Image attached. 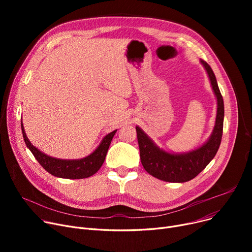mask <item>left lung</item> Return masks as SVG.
Listing matches in <instances>:
<instances>
[{
	"instance_id": "left-lung-1",
	"label": "left lung",
	"mask_w": 252,
	"mask_h": 252,
	"mask_svg": "<svg viewBox=\"0 0 252 252\" xmlns=\"http://www.w3.org/2000/svg\"><path fill=\"white\" fill-rule=\"evenodd\" d=\"M200 62L207 72L218 104L213 133L202 146L185 153H170L158 147L140 126H136L142 165L148 174L161 181L184 183L194 179L214 159L220 148L224 115L223 100L213 69L205 61Z\"/></svg>"
}]
</instances>
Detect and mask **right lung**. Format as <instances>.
Instances as JSON below:
<instances>
[{"instance_id": "right-lung-1", "label": "right lung", "mask_w": 252, "mask_h": 252, "mask_svg": "<svg viewBox=\"0 0 252 252\" xmlns=\"http://www.w3.org/2000/svg\"><path fill=\"white\" fill-rule=\"evenodd\" d=\"M21 129L26 146L32 151L38 163L53 176L71 180L86 179L97 173L105 160L112 138L117 130L115 129L108 135H106L95 151L90 155L81 158V159H60V158L49 156L34 147L26 136L22 123Z\"/></svg>"}]
</instances>
